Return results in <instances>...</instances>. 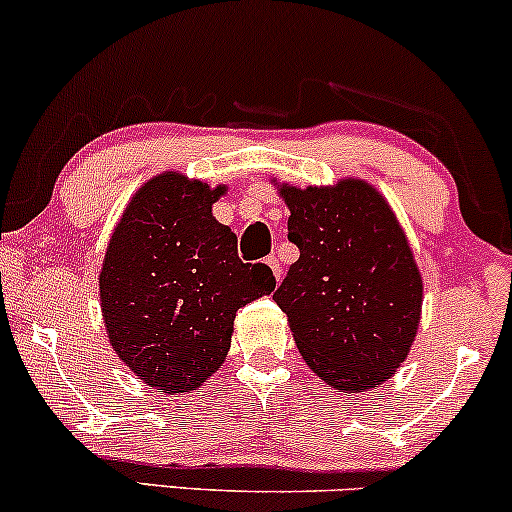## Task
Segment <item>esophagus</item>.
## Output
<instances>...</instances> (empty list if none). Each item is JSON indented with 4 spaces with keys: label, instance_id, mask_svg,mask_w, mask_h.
I'll list each match as a JSON object with an SVG mask.
<instances>
[{
    "label": "esophagus",
    "instance_id": "esophagus-1",
    "mask_svg": "<svg viewBox=\"0 0 512 512\" xmlns=\"http://www.w3.org/2000/svg\"><path fill=\"white\" fill-rule=\"evenodd\" d=\"M264 262H267L269 267H272V272H274V279H276V281H281V274H284V272H281V264H279V260H276L274 255H269L267 260H264Z\"/></svg>",
    "mask_w": 512,
    "mask_h": 512
}]
</instances>
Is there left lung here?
<instances>
[{"mask_svg": "<svg viewBox=\"0 0 512 512\" xmlns=\"http://www.w3.org/2000/svg\"><path fill=\"white\" fill-rule=\"evenodd\" d=\"M301 257L274 293L305 363L337 390L366 392L409 354L421 315L419 267L368 182L281 187Z\"/></svg>", "mask_w": 512, "mask_h": 512, "instance_id": "obj_1", "label": "left lung"}]
</instances>
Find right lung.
Segmentation results:
<instances>
[{
  "label": "right lung",
  "mask_w": 512,
  "mask_h": 512,
  "mask_svg": "<svg viewBox=\"0 0 512 512\" xmlns=\"http://www.w3.org/2000/svg\"><path fill=\"white\" fill-rule=\"evenodd\" d=\"M223 187L163 173L117 223L101 272V310L117 356L146 385L178 395L221 366L236 310L272 293L267 264H245L211 214Z\"/></svg>",
  "instance_id": "right-lung-1"
}]
</instances>
